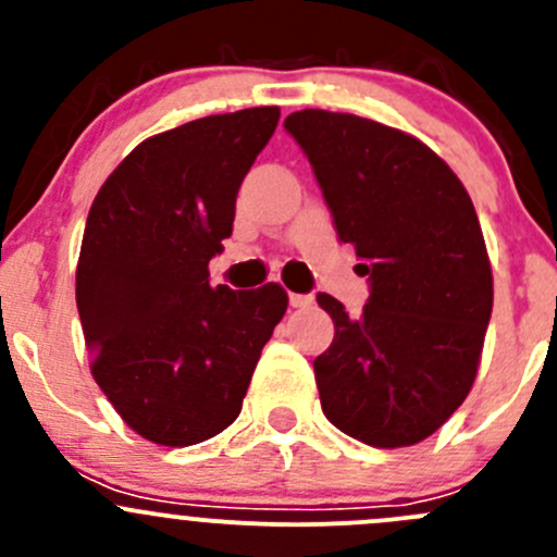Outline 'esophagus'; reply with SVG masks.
I'll return each instance as SVG.
<instances>
[{
    "mask_svg": "<svg viewBox=\"0 0 557 557\" xmlns=\"http://www.w3.org/2000/svg\"><path fill=\"white\" fill-rule=\"evenodd\" d=\"M288 301H290V307H294V310H305V307H310L314 299H312V296H307V294H290Z\"/></svg>",
    "mask_w": 557,
    "mask_h": 557,
    "instance_id": "1",
    "label": "esophagus"
}]
</instances>
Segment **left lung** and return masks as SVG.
<instances>
[{
  "label": "left lung",
  "instance_id": "1",
  "mask_svg": "<svg viewBox=\"0 0 557 557\" xmlns=\"http://www.w3.org/2000/svg\"><path fill=\"white\" fill-rule=\"evenodd\" d=\"M285 128L372 288L358 314L318 294L334 320L312 363L320 407L363 445H418L469 396L485 345L493 272L474 205L412 134L329 110L290 112Z\"/></svg>",
  "mask_w": 557,
  "mask_h": 557
}]
</instances>
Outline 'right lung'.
Instances as JSON below:
<instances>
[{
    "label": "right lung",
    "mask_w": 557,
    "mask_h": 557,
    "mask_svg": "<svg viewBox=\"0 0 557 557\" xmlns=\"http://www.w3.org/2000/svg\"><path fill=\"white\" fill-rule=\"evenodd\" d=\"M277 121L280 107H250L148 137L88 212L75 296L91 374L153 445H199L228 429L288 310L277 283L212 288L207 269Z\"/></svg>",
    "instance_id": "obj_1"
}]
</instances>
